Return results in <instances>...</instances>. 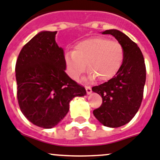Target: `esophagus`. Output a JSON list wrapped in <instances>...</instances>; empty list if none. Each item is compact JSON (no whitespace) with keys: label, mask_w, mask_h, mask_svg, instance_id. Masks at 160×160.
Here are the masks:
<instances>
[{"label":"esophagus","mask_w":160,"mask_h":160,"mask_svg":"<svg viewBox=\"0 0 160 160\" xmlns=\"http://www.w3.org/2000/svg\"><path fill=\"white\" fill-rule=\"evenodd\" d=\"M85 88H86V91H87V94L88 95H89V94L92 93V88L90 87V86H86L85 87Z\"/></svg>","instance_id":"esophagus-1"}]
</instances>
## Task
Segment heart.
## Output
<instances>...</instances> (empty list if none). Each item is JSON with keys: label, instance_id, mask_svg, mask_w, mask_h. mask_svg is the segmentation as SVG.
Returning <instances> with one entry per match:
<instances>
[{"label": "heart", "instance_id": "heart-1", "mask_svg": "<svg viewBox=\"0 0 160 160\" xmlns=\"http://www.w3.org/2000/svg\"><path fill=\"white\" fill-rule=\"evenodd\" d=\"M125 57L122 45L118 41L98 37L77 43L74 51L67 52L65 62L70 77L77 79L86 68L89 78L107 81L117 74Z\"/></svg>", "mask_w": 160, "mask_h": 160}]
</instances>
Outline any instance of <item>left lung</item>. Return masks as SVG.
<instances>
[{
  "label": "left lung",
  "instance_id": "obj_1",
  "mask_svg": "<svg viewBox=\"0 0 160 160\" xmlns=\"http://www.w3.org/2000/svg\"><path fill=\"white\" fill-rule=\"evenodd\" d=\"M122 45L125 57L122 67L113 78L92 87L101 95L100 107L93 114L105 126L117 128L130 122L141 107L146 80V67L141 49L127 35L118 30H107Z\"/></svg>",
  "mask_w": 160,
  "mask_h": 160
}]
</instances>
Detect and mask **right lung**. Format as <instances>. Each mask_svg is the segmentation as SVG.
Here are the masks:
<instances>
[{
  "label": "right lung",
  "instance_id": "1",
  "mask_svg": "<svg viewBox=\"0 0 160 160\" xmlns=\"http://www.w3.org/2000/svg\"><path fill=\"white\" fill-rule=\"evenodd\" d=\"M57 31H42L23 46L16 64L17 99L28 121L51 129L69 110V102L87 94L84 88L65 72L62 48L55 41Z\"/></svg>",
  "mask_w": 160,
  "mask_h": 160
}]
</instances>
